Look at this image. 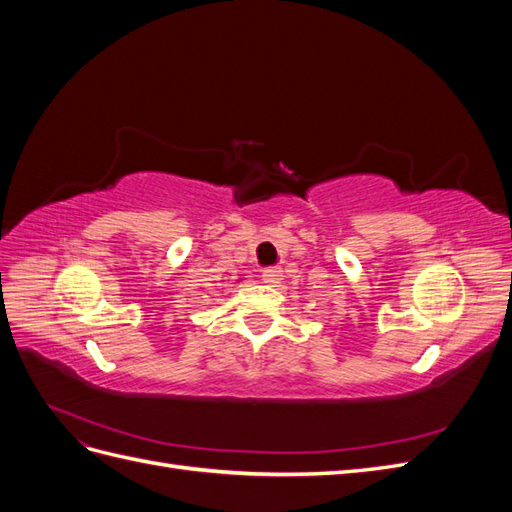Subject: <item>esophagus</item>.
<instances>
[{
	"label": "esophagus",
	"mask_w": 512,
	"mask_h": 512,
	"mask_svg": "<svg viewBox=\"0 0 512 512\" xmlns=\"http://www.w3.org/2000/svg\"><path fill=\"white\" fill-rule=\"evenodd\" d=\"M262 280H265L267 284H277L282 280V271L277 267H269V269L262 271Z\"/></svg>",
	"instance_id": "1"
}]
</instances>
